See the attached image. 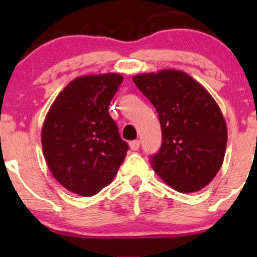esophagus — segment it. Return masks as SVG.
I'll list each match as a JSON object with an SVG mask.
<instances>
[{"instance_id": "esophagus-1", "label": "esophagus", "mask_w": 257, "mask_h": 257, "mask_svg": "<svg viewBox=\"0 0 257 257\" xmlns=\"http://www.w3.org/2000/svg\"><path fill=\"white\" fill-rule=\"evenodd\" d=\"M129 146H131V149L133 150V151H138V150L140 149V141L139 140L131 141V143H129Z\"/></svg>"}]
</instances>
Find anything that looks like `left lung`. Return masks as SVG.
Here are the masks:
<instances>
[{
  "label": "left lung",
  "instance_id": "obj_1",
  "mask_svg": "<svg viewBox=\"0 0 257 257\" xmlns=\"http://www.w3.org/2000/svg\"><path fill=\"white\" fill-rule=\"evenodd\" d=\"M133 81L157 111L162 146L151 166L181 193L202 190L222 166L227 125L219 105L199 82L180 70L140 73Z\"/></svg>",
  "mask_w": 257,
  "mask_h": 257
}]
</instances>
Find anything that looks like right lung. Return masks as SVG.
<instances>
[{"label": "right lung", "mask_w": 257, "mask_h": 257, "mask_svg": "<svg viewBox=\"0 0 257 257\" xmlns=\"http://www.w3.org/2000/svg\"><path fill=\"white\" fill-rule=\"evenodd\" d=\"M119 73L79 76L55 98L42 125L44 159L55 180L70 192L96 194L112 182L128 144L108 114L122 83Z\"/></svg>", "instance_id": "add662e5"}]
</instances>
